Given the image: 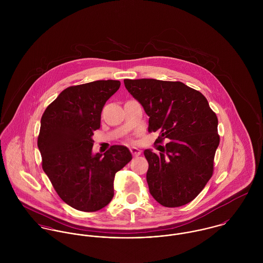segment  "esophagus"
I'll list each match as a JSON object with an SVG mask.
<instances>
[{
  "label": "esophagus",
  "mask_w": 263,
  "mask_h": 263,
  "mask_svg": "<svg viewBox=\"0 0 263 263\" xmlns=\"http://www.w3.org/2000/svg\"><path fill=\"white\" fill-rule=\"evenodd\" d=\"M130 152H132V154H133L135 157L140 156L141 153H142L141 149H139V148H137V147H132V148H130Z\"/></svg>",
  "instance_id": "esophagus-1"
}]
</instances>
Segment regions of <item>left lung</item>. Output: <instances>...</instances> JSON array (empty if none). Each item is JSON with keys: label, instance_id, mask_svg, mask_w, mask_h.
<instances>
[{"label": "left lung", "instance_id": "left-lung-1", "mask_svg": "<svg viewBox=\"0 0 263 263\" xmlns=\"http://www.w3.org/2000/svg\"><path fill=\"white\" fill-rule=\"evenodd\" d=\"M126 90L149 116L156 144L170 141L160 153L144 151L149 163L147 182L152 196L166 208L194 199L211 179L220 144L218 117L206 98L181 82L125 79Z\"/></svg>", "mask_w": 263, "mask_h": 263}]
</instances>
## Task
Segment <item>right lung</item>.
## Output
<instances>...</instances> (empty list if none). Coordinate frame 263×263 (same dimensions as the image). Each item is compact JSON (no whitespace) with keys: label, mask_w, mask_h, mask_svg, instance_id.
I'll use <instances>...</instances> for the list:
<instances>
[{"label":"right lung","mask_w":263,"mask_h":263,"mask_svg":"<svg viewBox=\"0 0 263 263\" xmlns=\"http://www.w3.org/2000/svg\"><path fill=\"white\" fill-rule=\"evenodd\" d=\"M119 87L116 80L69 87L42 114L37 140L42 169L59 196L78 211L106 206L114 195L115 173L133 159L120 145L104 154L92 153L102 109Z\"/></svg>","instance_id":"right-lung-1"}]
</instances>
